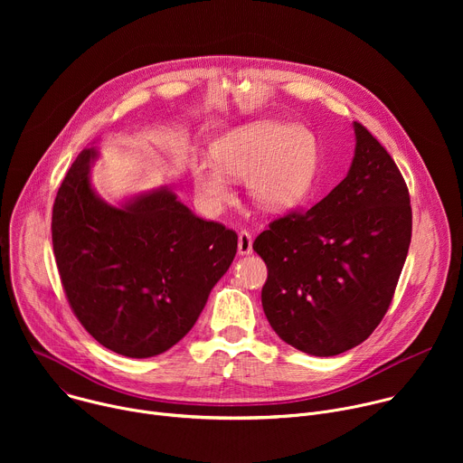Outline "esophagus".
<instances>
[{
    "label": "esophagus",
    "instance_id": "34e87169",
    "mask_svg": "<svg viewBox=\"0 0 463 463\" xmlns=\"http://www.w3.org/2000/svg\"><path fill=\"white\" fill-rule=\"evenodd\" d=\"M238 252L250 254L252 252V236L247 231L238 232Z\"/></svg>",
    "mask_w": 463,
    "mask_h": 463
}]
</instances>
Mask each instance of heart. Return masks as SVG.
<instances>
[{
  "mask_svg": "<svg viewBox=\"0 0 463 463\" xmlns=\"http://www.w3.org/2000/svg\"><path fill=\"white\" fill-rule=\"evenodd\" d=\"M213 157L192 165L195 192L211 209L231 200L227 175L247 179L258 209L286 213L306 200L317 174V141L311 131L280 122H252L227 131L213 143Z\"/></svg>",
  "mask_w": 463,
  "mask_h": 463,
  "instance_id": "b5f03b06",
  "label": "heart"
}]
</instances>
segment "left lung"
<instances>
[{
    "label": "left lung",
    "instance_id": "left-lung-1",
    "mask_svg": "<svg viewBox=\"0 0 463 463\" xmlns=\"http://www.w3.org/2000/svg\"><path fill=\"white\" fill-rule=\"evenodd\" d=\"M348 175L307 211L258 234L268 266L261 306L293 348L332 357L366 341L383 320L412 236L407 183L390 154L354 122Z\"/></svg>",
    "mask_w": 463,
    "mask_h": 463
}]
</instances>
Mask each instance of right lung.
Returning a JSON list of instances; mask_svg holds the SVG:
<instances>
[{
    "mask_svg": "<svg viewBox=\"0 0 463 463\" xmlns=\"http://www.w3.org/2000/svg\"><path fill=\"white\" fill-rule=\"evenodd\" d=\"M97 156L82 150L56 192L60 280L97 343L124 357H154L190 332L234 260L238 234L197 218L168 188L108 205L90 181Z\"/></svg>",
    "mask_w": 463,
    "mask_h": 463,
    "instance_id": "add662e5",
    "label": "right lung"
}]
</instances>
